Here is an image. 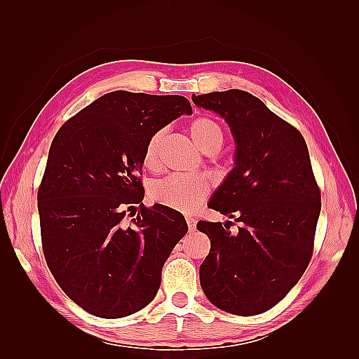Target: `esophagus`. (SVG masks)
Returning a JSON list of instances; mask_svg holds the SVG:
<instances>
[{
  "instance_id": "34e87169",
  "label": "esophagus",
  "mask_w": 359,
  "mask_h": 359,
  "mask_svg": "<svg viewBox=\"0 0 359 359\" xmlns=\"http://www.w3.org/2000/svg\"><path fill=\"white\" fill-rule=\"evenodd\" d=\"M186 222H187V226H189L190 232H194V229H196V220L191 219V217H187Z\"/></svg>"
}]
</instances>
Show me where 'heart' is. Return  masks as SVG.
Listing matches in <instances>:
<instances>
[{"label": "heart", "mask_w": 359, "mask_h": 359, "mask_svg": "<svg viewBox=\"0 0 359 359\" xmlns=\"http://www.w3.org/2000/svg\"><path fill=\"white\" fill-rule=\"evenodd\" d=\"M190 135L196 145L206 154H214L223 145L224 133L222 126L211 116H198L190 124ZM165 137V130H157L147 140L144 148V165L154 170L158 168V153ZM210 184L203 178L187 175H169L151 187V196L168 208L181 212H191L208 198Z\"/></svg>", "instance_id": "obj_1"}]
</instances>
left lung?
<instances>
[{"instance_id": "8db88e82", "label": "left lung", "mask_w": 359, "mask_h": 359, "mask_svg": "<svg viewBox=\"0 0 359 359\" xmlns=\"http://www.w3.org/2000/svg\"><path fill=\"white\" fill-rule=\"evenodd\" d=\"M229 124L235 168L208 208L240 223H198L211 250L199 269L201 286L217 309L253 316L283 299L313 255L320 190L299 130L241 90L191 95ZM232 222H229L231 224Z\"/></svg>"}]
</instances>
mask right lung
I'll return each instance as SVG.
<instances>
[{
  "label": "right lung",
  "instance_id": "obj_1",
  "mask_svg": "<svg viewBox=\"0 0 359 359\" xmlns=\"http://www.w3.org/2000/svg\"><path fill=\"white\" fill-rule=\"evenodd\" d=\"M182 114H191L182 95L114 91L52 140L37 193L43 255L64 293L94 316L118 319L148 306L189 231L181 212L142 203L140 181L148 137Z\"/></svg>",
  "mask_w": 359,
  "mask_h": 359
}]
</instances>
